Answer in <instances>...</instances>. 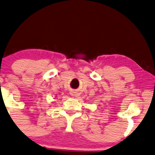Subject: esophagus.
<instances>
[{"label": "esophagus", "instance_id": "esophagus-1", "mask_svg": "<svg viewBox=\"0 0 155 155\" xmlns=\"http://www.w3.org/2000/svg\"><path fill=\"white\" fill-rule=\"evenodd\" d=\"M70 94H71V95L72 96H75V93L73 92V91H72V92H71Z\"/></svg>", "mask_w": 155, "mask_h": 155}]
</instances>
